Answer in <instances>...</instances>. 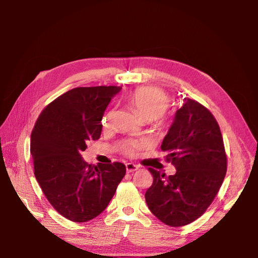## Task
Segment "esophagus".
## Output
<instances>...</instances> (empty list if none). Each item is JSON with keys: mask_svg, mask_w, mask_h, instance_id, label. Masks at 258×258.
<instances>
[{"mask_svg": "<svg viewBox=\"0 0 258 258\" xmlns=\"http://www.w3.org/2000/svg\"><path fill=\"white\" fill-rule=\"evenodd\" d=\"M139 169V167L137 165H135V163H126V170L128 173H134L136 172V171Z\"/></svg>", "mask_w": 258, "mask_h": 258, "instance_id": "34e87169", "label": "esophagus"}]
</instances>
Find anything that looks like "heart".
Listing matches in <instances>:
<instances>
[{"label": "heart", "mask_w": 258, "mask_h": 258, "mask_svg": "<svg viewBox=\"0 0 258 258\" xmlns=\"http://www.w3.org/2000/svg\"><path fill=\"white\" fill-rule=\"evenodd\" d=\"M127 102L134 112L143 120L152 121L165 113L169 100L165 92L151 87H142L132 91L127 97ZM113 112H108L103 118V126L106 127L113 118ZM142 143L131 141L126 143L123 150L129 156H136Z\"/></svg>", "instance_id": "b5f03b06"}]
</instances>
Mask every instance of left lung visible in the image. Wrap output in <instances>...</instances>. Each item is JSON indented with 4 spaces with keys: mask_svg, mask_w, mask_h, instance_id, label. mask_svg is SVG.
<instances>
[{
    "mask_svg": "<svg viewBox=\"0 0 258 258\" xmlns=\"http://www.w3.org/2000/svg\"><path fill=\"white\" fill-rule=\"evenodd\" d=\"M161 150L176 172L166 176L148 168L154 181L145 200L159 221L181 227L204 214L221 188L227 170L223 137L208 108L184 98Z\"/></svg>",
    "mask_w": 258,
    "mask_h": 258,
    "instance_id": "1",
    "label": "left lung"
}]
</instances>
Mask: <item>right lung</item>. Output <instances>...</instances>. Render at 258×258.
I'll use <instances>...</instances> for the list:
<instances>
[{
  "label": "right lung",
  "instance_id": "add662e5",
  "mask_svg": "<svg viewBox=\"0 0 258 258\" xmlns=\"http://www.w3.org/2000/svg\"><path fill=\"white\" fill-rule=\"evenodd\" d=\"M117 86L79 87L46 106L31 134L30 152L41 188L62 216L84 223L106 209L126 174L121 162L88 165L81 153L98 140Z\"/></svg>",
  "mask_w": 258,
  "mask_h": 258
}]
</instances>
